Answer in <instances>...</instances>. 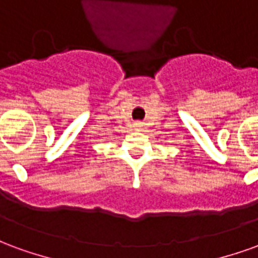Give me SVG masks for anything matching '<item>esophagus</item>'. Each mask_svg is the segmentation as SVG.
<instances>
[{
    "mask_svg": "<svg viewBox=\"0 0 258 258\" xmlns=\"http://www.w3.org/2000/svg\"><path fill=\"white\" fill-rule=\"evenodd\" d=\"M141 127H142V123H140V121H137V123H135V128L141 130Z\"/></svg>",
    "mask_w": 258,
    "mask_h": 258,
    "instance_id": "obj_1",
    "label": "esophagus"
}]
</instances>
